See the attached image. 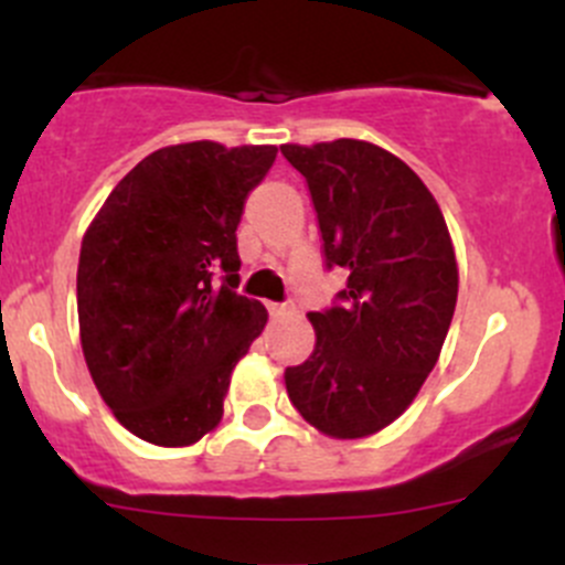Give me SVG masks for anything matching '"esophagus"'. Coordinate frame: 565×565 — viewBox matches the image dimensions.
<instances>
[{
  "label": "esophagus",
  "instance_id": "34e87169",
  "mask_svg": "<svg viewBox=\"0 0 565 565\" xmlns=\"http://www.w3.org/2000/svg\"><path fill=\"white\" fill-rule=\"evenodd\" d=\"M267 311H270V317H284L292 311V306L289 303H267Z\"/></svg>",
  "mask_w": 565,
  "mask_h": 565
}]
</instances>
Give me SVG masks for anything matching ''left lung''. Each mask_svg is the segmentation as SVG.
I'll return each instance as SVG.
<instances>
[{"label": "left lung", "mask_w": 565, "mask_h": 565, "mask_svg": "<svg viewBox=\"0 0 565 565\" xmlns=\"http://www.w3.org/2000/svg\"><path fill=\"white\" fill-rule=\"evenodd\" d=\"M306 177L324 267H344L333 306L309 311L317 344L287 366L289 402L339 440L393 424L440 358L457 306L451 235L429 188L383 147L358 139L284 145Z\"/></svg>", "instance_id": "left-lung-1"}]
</instances>
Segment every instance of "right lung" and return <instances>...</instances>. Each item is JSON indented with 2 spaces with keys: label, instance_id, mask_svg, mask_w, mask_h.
Here are the masks:
<instances>
[{
  "label": "right lung",
  "instance_id": "add662e5",
  "mask_svg": "<svg viewBox=\"0 0 565 565\" xmlns=\"http://www.w3.org/2000/svg\"><path fill=\"white\" fill-rule=\"evenodd\" d=\"M276 147H163L136 163L89 224L78 256L87 369L119 424L191 446L224 415L232 369L267 322L237 295V224Z\"/></svg>",
  "mask_w": 565,
  "mask_h": 565
}]
</instances>
